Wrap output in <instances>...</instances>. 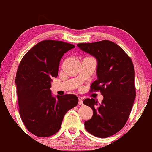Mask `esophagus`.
<instances>
[{"mask_svg":"<svg viewBox=\"0 0 152 152\" xmlns=\"http://www.w3.org/2000/svg\"><path fill=\"white\" fill-rule=\"evenodd\" d=\"M78 104L79 105H83V100L81 98H79L78 99Z\"/></svg>","mask_w":152,"mask_h":152,"instance_id":"esophagus-1","label":"esophagus"}]
</instances>
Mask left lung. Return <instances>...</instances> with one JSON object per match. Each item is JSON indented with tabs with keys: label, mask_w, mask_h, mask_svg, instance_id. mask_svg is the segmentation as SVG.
I'll list each match as a JSON object with an SVG mask.
<instances>
[{
	"label": "left lung",
	"mask_w": 152,
	"mask_h": 152,
	"mask_svg": "<svg viewBox=\"0 0 152 152\" xmlns=\"http://www.w3.org/2000/svg\"><path fill=\"white\" fill-rule=\"evenodd\" d=\"M78 47L97 59L98 79L89 91H100L103 96L100 103L94 98L83 100L93 110L91 118L85 122V129L96 137H110L125 126L135 100L133 63L121 47L110 40L79 43Z\"/></svg>",
	"instance_id": "obj_1"
}]
</instances>
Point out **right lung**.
I'll return each mask as SVG.
<instances>
[{
	"instance_id": "add662e5",
	"label": "right lung",
	"mask_w": 152,
	"mask_h": 152,
	"mask_svg": "<svg viewBox=\"0 0 152 152\" xmlns=\"http://www.w3.org/2000/svg\"><path fill=\"white\" fill-rule=\"evenodd\" d=\"M74 48L59 40H42L25 54L18 65L16 85L19 114L27 129L38 137L57 133L65 114L78 102L76 95L54 98L50 90L62 56Z\"/></svg>"
}]
</instances>
